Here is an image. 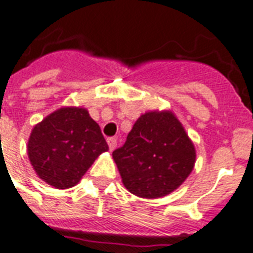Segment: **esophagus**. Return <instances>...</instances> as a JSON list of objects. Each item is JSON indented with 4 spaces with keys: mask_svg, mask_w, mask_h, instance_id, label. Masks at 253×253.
I'll return each instance as SVG.
<instances>
[{
    "mask_svg": "<svg viewBox=\"0 0 253 253\" xmlns=\"http://www.w3.org/2000/svg\"><path fill=\"white\" fill-rule=\"evenodd\" d=\"M107 144H109V150L114 151L117 147V139L115 138H107Z\"/></svg>",
    "mask_w": 253,
    "mask_h": 253,
    "instance_id": "1",
    "label": "esophagus"
}]
</instances>
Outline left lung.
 I'll use <instances>...</instances> for the list:
<instances>
[{
  "label": "left lung",
  "mask_w": 253,
  "mask_h": 253,
  "mask_svg": "<svg viewBox=\"0 0 253 253\" xmlns=\"http://www.w3.org/2000/svg\"><path fill=\"white\" fill-rule=\"evenodd\" d=\"M125 188L140 198L168 196L196 164V148L172 110L147 111L113 152Z\"/></svg>",
  "instance_id": "1"
}]
</instances>
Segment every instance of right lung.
<instances>
[{"mask_svg": "<svg viewBox=\"0 0 253 253\" xmlns=\"http://www.w3.org/2000/svg\"><path fill=\"white\" fill-rule=\"evenodd\" d=\"M109 150L98 123L80 106H64L37 123L27 155L38 177L56 189L79 184L99 155Z\"/></svg>", "mask_w": 253, "mask_h": 253, "instance_id": "1", "label": "right lung"}]
</instances>
